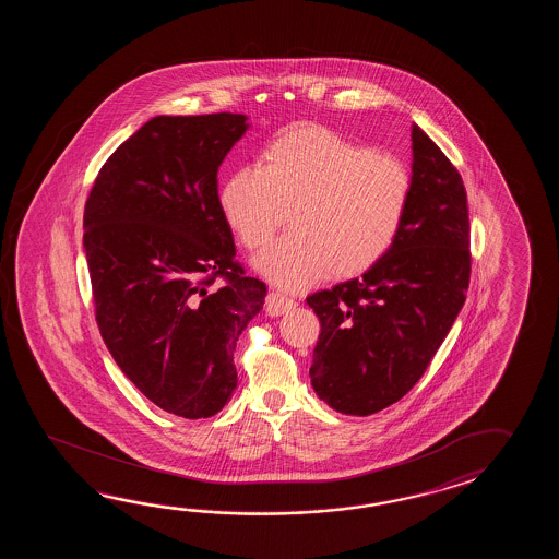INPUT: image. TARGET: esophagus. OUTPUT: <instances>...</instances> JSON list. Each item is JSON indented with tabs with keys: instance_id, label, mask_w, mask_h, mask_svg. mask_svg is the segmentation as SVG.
<instances>
[{
	"instance_id": "esophagus-1",
	"label": "esophagus",
	"mask_w": 559,
	"mask_h": 559,
	"mask_svg": "<svg viewBox=\"0 0 559 559\" xmlns=\"http://www.w3.org/2000/svg\"><path fill=\"white\" fill-rule=\"evenodd\" d=\"M294 308H296V301L292 297L284 296V294L270 292L267 297H265V311L272 318H280V316H284L289 309Z\"/></svg>"
}]
</instances>
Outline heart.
<instances>
[{
	"instance_id": "obj_1",
	"label": "heart",
	"mask_w": 559,
	"mask_h": 559,
	"mask_svg": "<svg viewBox=\"0 0 559 559\" xmlns=\"http://www.w3.org/2000/svg\"><path fill=\"white\" fill-rule=\"evenodd\" d=\"M412 198L409 171L340 133L299 123L265 147L262 167L238 169L219 193L241 243L262 248L292 210L294 229L253 265L289 292L332 274H359L390 251Z\"/></svg>"
}]
</instances>
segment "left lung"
Here are the masks:
<instances>
[{
    "instance_id": "left-lung-1",
    "label": "left lung",
    "mask_w": 559,
    "mask_h": 559,
    "mask_svg": "<svg viewBox=\"0 0 559 559\" xmlns=\"http://www.w3.org/2000/svg\"><path fill=\"white\" fill-rule=\"evenodd\" d=\"M409 178V207L390 251L361 277L308 297L321 323L311 385L321 402L345 416H371L402 400L464 308V181L417 123Z\"/></svg>"
}]
</instances>
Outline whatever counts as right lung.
Returning <instances> with one entry per match:
<instances>
[{"instance_id": "obj_1", "label": "right lung", "mask_w": 559, "mask_h": 559, "mask_svg": "<svg viewBox=\"0 0 559 559\" xmlns=\"http://www.w3.org/2000/svg\"><path fill=\"white\" fill-rule=\"evenodd\" d=\"M248 116H155L109 155L84 212L95 320L119 369L164 412L212 417L238 388L234 352L263 308L217 193ZM217 274L222 288H210Z\"/></svg>"}]
</instances>
